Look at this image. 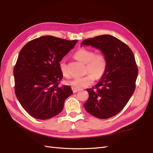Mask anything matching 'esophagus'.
Wrapping results in <instances>:
<instances>
[{
    "instance_id": "obj_1",
    "label": "esophagus",
    "mask_w": 153,
    "mask_h": 153,
    "mask_svg": "<svg viewBox=\"0 0 153 153\" xmlns=\"http://www.w3.org/2000/svg\"><path fill=\"white\" fill-rule=\"evenodd\" d=\"M73 89V93H76L77 92H78L79 91L78 90H77V89Z\"/></svg>"
}]
</instances>
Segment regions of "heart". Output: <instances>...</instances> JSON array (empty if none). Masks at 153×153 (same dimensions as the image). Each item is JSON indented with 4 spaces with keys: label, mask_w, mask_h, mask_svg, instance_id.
Segmentation results:
<instances>
[{
    "label": "heart",
    "mask_w": 153,
    "mask_h": 153,
    "mask_svg": "<svg viewBox=\"0 0 153 153\" xmlns=\"http://www.w3.org/2000/svg\"><path fill=\"white\" fill-rule=\"evenodd\" d=\"M75 57L80 62L86 64L85 72L89 73V74L84 76L75 77L68 80V84L73 89L80 90L91 85L94 82V76L99 78L103 75L106 71L107 62L103 54L94 53L91 50L82 48L75 52ZM59 66L62 75L65 76H68L65 60L62 59L59 63Z\"/></svg>",
    "instance_id": "obj_1"
}]
</instances>
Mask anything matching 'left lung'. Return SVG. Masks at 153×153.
<instances>
[{
	"instance_id": "left-lung-1",
	"label": "left lung",
	"mask_w": 153,
	"mask_h": 153,
	"mask_svg": "<svg viewBox=\"0 0 153 153\" xmlns=\"http://www.w3.org/2000/svg\"><path fill=\"white\" fill-rule=\"evenodd\" d=\"M83 45L100 50L107 62L95 87L86 89L89 96L84 108L97 118L112 117L123 109L135 91L138 76L135 57L126 44L108 34L85 39Z\"/></svg>"
}]
</instances>
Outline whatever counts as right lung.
Returning <instances> with one entry per match:
<instances>
[{
    "label": "right lung",
    "instance_id": "1",
    "mask_svg": "<svg viewBox=\"0 0 153 153\" xmlns=\"http://www.w3.org/2000/svg\"><path fill=\"white\" fill-rule=\"evenodd\" d=\"M77 41L45 36L20 50L13 70L15 94L32 117L46 120L58 115L73 94L69 86L59 85L63 76L59 63Z\"/></svg>",
    "mask_w": 153,
    "mask_h": 153
}]
</instances>
